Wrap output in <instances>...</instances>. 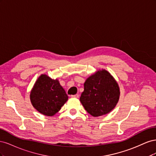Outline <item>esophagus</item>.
I'll use <instances>...</instances> for the list:
<instances>
[{
    "instance_id": "obj_1",
    "label": "esophagus",
    "mask_w": 156,
    "mask_h": 156,
    "mask_svg": "<svg viewBox=\"0 0 156 156\" xmlns=\"http://www.w3.org/2000/svg\"><path fill=\"white\" fill-rule=\"evenodd\" d=\"M71 97L73 98H79V94H75V95L71 96Z\"/></svg>"
}]
</instances>
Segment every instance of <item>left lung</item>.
Here are the masks:
<instances>
[{"instance_id":"obj_1","label":"left lung","mask_w":156,"mask_h":156,"mask_svg":"<svg viewBox=\"0 0 156 156\" xmlns=\"http://www.w3.org/2000/svg\"><path fill=\"white\" fill-rule=\"evenodd\" d=\"M120 95L119 84L108 71L98 70L84 83L80 101L92 116L109 113L116 107Z\"/></svg>"}]
</instances>
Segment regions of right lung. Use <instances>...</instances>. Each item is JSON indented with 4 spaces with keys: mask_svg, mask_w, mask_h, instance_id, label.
Returning a JSON list of instances; mask_svg holds the SVG:
<instances>
[{
    "mask_svg": "<svg viewBox=\"0 0 156 156\" xmlns=\"http://www.w3.org/2000/svg\"><path fill=\"white\" fill-rule=\"evenodd\" d=\"M30 99L32 106L41 114L52 116L60 110L68 96L57 79L41 74L31 90Z\"/></svg>",
    "mask_w": 156,
    "mask_h": 156,
    "instance_id": "add662e5",
    "label": "right lung"
}]
</instances>
